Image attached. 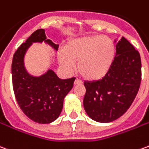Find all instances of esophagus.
Here are the masks:
<instances>
[{"label": "esophagus", "instance_id": "34e87169", "mask_svg": "<svg viewBox=\"0 0 149 149\" xmlns=\"http://www.w3.org/2000/svg\"><path fill=\"white\" fill-rule=\"evenodd\" d=\"M82 84V81H80V80H78V79H76L74 81V84L75 85H77V84Z\"/></svg>", "mask_w": 149, "mask_h": 149}]
</instances>
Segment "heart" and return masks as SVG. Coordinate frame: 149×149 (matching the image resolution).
<instances>
[{
  "label": "heart",
  "instance_id": "b5f03b06",
  "mask_svg": "<svg viewBox=\"0 0 149 149\" xmlns=\"http://www.w3.org/2000/svg\"><path fill=\"white\" fill-rule=\"evenodd\" d=\"M115 56V45L110 38L99 35L84 36L70 40L60 52L58 60L66 70L77 62V71L88 81H98L109 71Z\"/></svg>",
  "mask_w": 149,
  "mask_h": 149
}]
</instances>
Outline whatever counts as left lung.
<instances>
[{"label": "left lung", "mask_w": 149, "mask_h": 149, "mask_svg": "<svg viewBox=\"0 0 149 149\" xmlns=\"http://www.w3.org/2000/svg\"><path fill=\"white\" fill-rule=\"evenodd\" d=\"M115 42L116 56L108 73L98 81L84 82V110L92 120L100 123L112 122L124 115L141 85L140 53L125 37Z\"/></svg>", "instance_id": "left-lung-1"}]
</instances>
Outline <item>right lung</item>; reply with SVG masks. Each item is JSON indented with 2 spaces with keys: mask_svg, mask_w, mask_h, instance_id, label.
Instances as JSON below:
<instances>
[{
  "mask_svg": "<svg viewBox=\"0 0 149 149\" xmlns=\"http://www.w3.org/2000/svg\"><path fill=\"white\" fill-rule=\"evenodd\" d=\"M45 42L57 51L59 45L46 39L45 29H37L21 44L13 55L12 79L15 97L21 109L32 120L49 124L58 118L66 95L73 87L76 78L60 79L52 69L36 77L24 66V56L33 43Z\"/></svg>",
  "mask_w": 149,
  "mask_h": 149,
  "instance_id": "add662e5",
  "label": "right lung"
}]
</instances>
